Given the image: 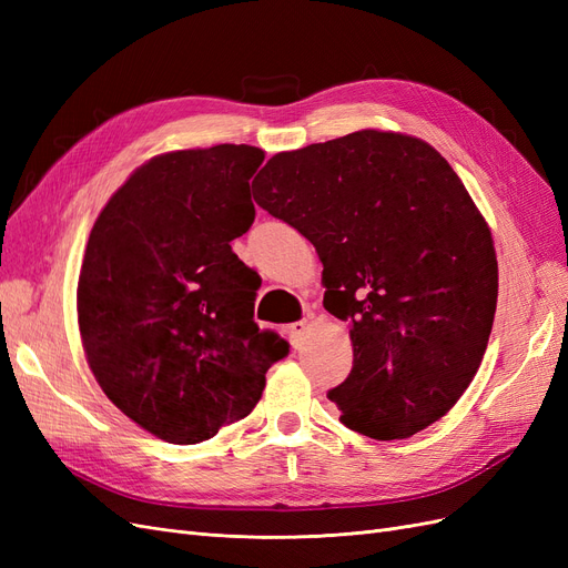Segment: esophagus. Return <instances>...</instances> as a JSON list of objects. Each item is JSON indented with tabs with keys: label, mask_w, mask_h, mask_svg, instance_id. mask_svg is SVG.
I'll use <instances>...</instances> for the list:
<instances>
[{
	"label": "esophagus",
	"mask_w": 568,
	"mask_h": 568,
	"mask_svg": "<svg viewBox=\"0 0 568 568\" xmlns=\"http://www.w3.org/2000/svg\"><path fill=\"white\" fill-rule=\"evenodd\" d=\"M286 334H288V341H291V346L294 348H298L301 343L305 341V334H307V322L305 320H301V322H294V324H288L286 326Z\"/></svg>",
	"instance_id": "esophagus-1"
}]
</instances>
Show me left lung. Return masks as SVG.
Wrapping results in <instances>:
<instances>
[{
	"mask_svg": "<svg viewBox=\"0 0 568 568\" xmlns=\"http://www.w3.org/2000/svg\"><path fill=\"white\" fill-rule=\"evenodd\" d=\"M255 203L311 242L324 307L351 324L341 422L376 440L438 422L484 359L497 257L450 163L417 136L359 130L272 156Z\"/></svg>",
	"mask_w": 568,
	"mask_h": 568,
	"instance_id": "obj_1",
	"label": "left lung"
}]
</instances>
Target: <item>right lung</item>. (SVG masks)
<instances>
[{
  "label": "right lung",
  "mask_w": 568,
  "mask_h": 568,
  "mask_svg": "<svg viewBox=\"0 0 568 568\" xmlns=\"http://www.w3.org/2000/svg\"><path fill=\"white\" fill-rule=\"evenodd\" d=\"M248 144L170 151L99 213L78 282L82 348L109 400L168 443L251 415L288 343L253 322L261 286L230 242L255 217Z\"/></svg>",
  "instance_id": "right-lung-1"
}]
</instances>
